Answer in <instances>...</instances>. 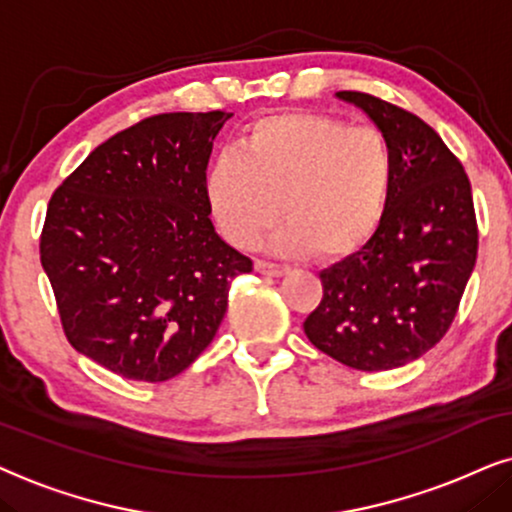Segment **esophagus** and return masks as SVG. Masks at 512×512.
<instances>
[{"label": "esophagus", "instance_id": "1", "mask_svg": "<svg viewBox=\"0 0 512 512\" xmlns=\"http://www.w3.org/2000/svg\"><path fill=\"white\" fill-rule=\"evenodd\" d=\"M255 269H257V274H262V276H285L288 274V267H281V264H271L264 260H257Z\"/></svg>", "mask_w": 512, "mask_h": 512}]
</instances>
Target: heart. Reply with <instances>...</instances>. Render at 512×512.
Listing matches in <instances>:
<instances>
[{"mask_svg":"<svg viewBox=\"0 0 512 512\" xmlns=\"http://www.w3.org/2000/svg\"><path fill=\"white\" fill-rule=\"evenodd\" d=\"M391 185L393 154L377 128L281 112L243 128L234 152L210 166L203 192L236 248H250L281 210L285 222L271 238L278 252L339 260L377 234Z\"/></svg>","mask_w":512,"mask_h":512,"instance_id":"heart-1","label":"heart"}]
</instances>
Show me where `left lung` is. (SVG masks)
<instances>
[{"label": "left lung", "mask_w": 512, "mask_h": 512, "mask_svg": "<svg viewBox=\"0 0 512 512\" xmlns=\"http://www.w3.org/2000/svg\"><path fill=\"white\" fill-rule=\"evenodd\" d=\"M393 154L391 199L377 234L320 271L323 299L304 320L309 342L339 363L384 372L445 337L478 257V222L461 161L412 112L358 91Z\"/></svg>", "instance_id": "left-lung-1"}]
</instances>
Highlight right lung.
Masks as SVG:
<instances>
[{
  "label": "right lung",
  "instance_id": "obj_1",
  "mask_svg": "<svg viewBox=\"0 0 512 512\" xmlns=\"http://www.w3.org/2000/svg\"><path fill=\"white\" fill-rule=\"evenodd\" d=\"M231 114H156L95 147L51 196L42 231L67 342L109 372L166 381L213 342L252 262L206 203L213 140Z\"/></svg>",
  "mask_w": 512,
  "mask_h": 512
}]
</instances>
